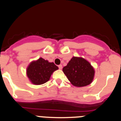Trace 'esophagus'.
Masks as SVG:
<instances>
[{"mask_svg": "<svg viewBox=\"0 0 121 121\" xmlns=\"http://www.w3.org/2000/svg\"><path fill=\"white\" fill-rule=\"evenodd\" d=\"M58 68H59V69H62V68H63V65H61V64H60V65H58Z\"/></svg>", "mask_w": 121, "mask_h": 121, "instance_id": "esophagus-1", "label": "esophagus"}]
</instances>
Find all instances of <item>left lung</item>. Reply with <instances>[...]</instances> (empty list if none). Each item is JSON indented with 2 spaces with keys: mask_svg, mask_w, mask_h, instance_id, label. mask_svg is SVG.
I'll return each instance as SVG.
<instances>
[{
  "mask_svg": "<svg viewBox=\"0 0 121 121\" xmlns=\"http://www.w3.org/2000/svg\"><path fill=\"white\" fill-rule=\"evenodd\" d=\"M63 71L71 83L78 87L91 84L95 73L94 69L88 61L81 57H75L71 59Z\"/></svg>",
  "mask_w": 121,
  "mask_h": 121,
  "instance_id": "left-lung-1",
  "label": "left lung"
}]
</instances>
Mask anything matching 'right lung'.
<instances>
[{
	"instance_id": "add662e5",
	"label": "right lung",
	"mask_w": 121,
	"mask_h": 121,
	"mask_svg": "<svg viewBox=\"0 0 121 121\" xmlns=\"http://www.w3.org/2000/svg\"><path fill=\"white\" fill-rule=\"evenodd\" d=\"M54 63H49L43 58L31 62L27 69V75L33 84L41 85L50 80L51 75L58 69Z\"/></svg>"
}]
</instances>
